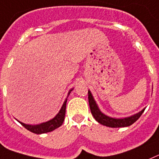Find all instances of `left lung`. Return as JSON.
I'll use <instances>...</instances> for the list:
<instances>
[{
    "instance_id": "8db88e82",
    "label": "left lung",
    "mask_w": 159,
    "mask_h": 159,
    "mask_svg": "<svg viewBox=\"0 0 159 159\" xmlns=\"http://www.w3.org/2000/svg\"><path fill=\"white\" fill-rule=\"evenodd\" d=\"M88 98H89V104L91 114L93 116V118L98 122L103 125L108 126V127L118 128L129 126L140 118V116L143 114L145 109H146L144 108L137 114L129 116V117H125V118H112V117H110L108 115H106L101 111L89 89L88 91Z\"/></svg>"
}]
</instances>
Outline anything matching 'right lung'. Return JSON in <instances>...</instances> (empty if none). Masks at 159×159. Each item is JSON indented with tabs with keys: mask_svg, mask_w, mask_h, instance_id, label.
Returning a JSON list of instances; mask_svg holds the SVG:
<instances>
[{
	"mask_svg": "<svg viewBox=\"0 0 159 159\" xmlns=\"http://www.w3.org/2000/svg\"><path fill=\"white\" fill-rule=\"evenodd\" d=\"M74 89V88H72L70 89L68 93V96L70 94L71 91ZM67 98L65 100L64 103H63L62 106L61 110H59V112L57 114L54 118L52 119L49 120V121H45V122H42V123L38 124V125H30V124H25L24 122H21L20 121H17L24 126L25 129L31 131L33 133L37 134H45L48 133V132H51V131L54 130L57 128L60 127L61 125H62L63 121L65 119V115H66V102H67Z\"/></svg>",
	"mask_w": 159,
	"mask_h": 159,
	"instance_id": "right-lung-1",
	"label": "right lung"
}]
</instances>
